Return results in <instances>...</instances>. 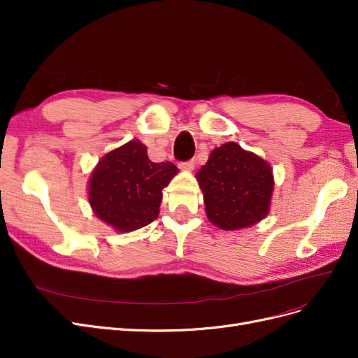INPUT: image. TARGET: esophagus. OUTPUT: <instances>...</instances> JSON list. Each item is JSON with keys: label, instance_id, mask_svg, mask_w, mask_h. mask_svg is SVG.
I'll use <instances>...</instances> for the list:
<instances>
[{"label": "esophagus", "instance_id": "obj_1", "mask_svg": "<svg viewBox=\"0 0 358 358\" xmlns=\"http://www.w3.org/2000/svg\"><path fill=\"white\" fill-rule=\"evenodd\" d=\"M179 169L183 171H192L194 170V161H185V162H180Z\"/></svg>", "mask_w": 358, "mask_h": 358}]
</instances>
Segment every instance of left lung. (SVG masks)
Returning a JSON list of instances; mask_svg holds the SVG:
<instances>
[{"label": "left lung", "instance_id": "1", "mask_svg": "<svg viewBox=\"0 0 358 358\" xmlns=\"http://www.w3.org/2000/svg\"><path fill=\"white\" fill-rule=\"evenodd\" d=\"M196 179L208 220L221 230H242L264 220L275 179L268 162L236 142L215 148Z\"/></svg>", "mask_w": 358, "mask_h": 358}]
</instances>
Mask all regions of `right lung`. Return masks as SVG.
Instances as JSON below:
<instances>
[{
    "label": "right lung",
    "mask_w": 358,
    "mask_h": 358,
    "mask_svg": "<svg viewBox=\"0 0 358 358\" xmlns=\"http://www.w3.org/2000/svg\"><path fill=\"white\" fill-rule=\"evenodd\" d=\"M170 161L154 162L140 140L107 152L91 173L88 201L99 220L119 233L142 229L158 218L162 189L178 175Z\"/></svg>",
    "instance_id": "add662e5"
}]
</instances>
